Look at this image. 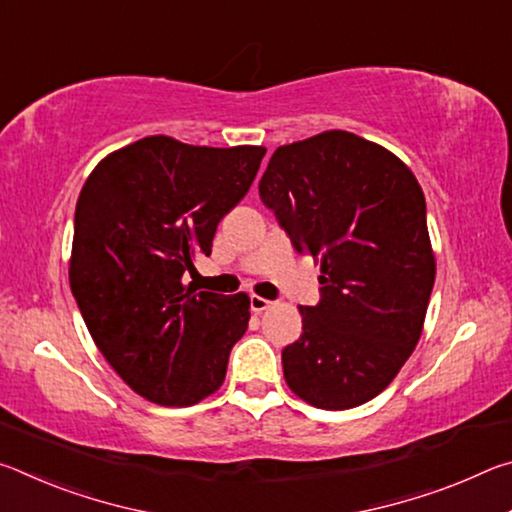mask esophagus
<instances>
[{
  "label": "esophagus",
  "mask_w": 512,
  "mask_h": 512,
  "mask_svg": "<svg viewBox=\"0 0 512 512\" xmlns=\"http://www.w3.org/2000/svg\"><path fill=\"white\" fill-rule=\"evenodd\" d=\"M271 305H273V302L262 298V296H250V309L257 311V314H262V311H266Z\"/></svg>",
  "instance_id": "esophagus-1"
}]
</instances>
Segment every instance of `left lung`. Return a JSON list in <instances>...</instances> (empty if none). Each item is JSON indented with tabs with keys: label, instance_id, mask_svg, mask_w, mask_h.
<instances>
[{
	"label": "left lung",
	"instance_id": "8db88e82",
	"mask_svg": "<svg viewBox=\"0 0 512 512\" xmlns=\"http://www.w3.org/2000/svg\"><path fill=\"white\" fill-rule=\"evenodd\" d=\"M259 198L323 273L284 379L316 409L366 404L411 357L436 280L418 180L384 146L325 131L271 155Z\"/></svg>",
	"mask_w": 512,
	"mask_h": 512
}]
</instances>
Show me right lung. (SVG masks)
<instances>
[{"mask_svg":"<svg viewBox=\"0 0 512 512\" xmlns=\"http://www.w3.org/2000/svg\"><path fill=\"white\" fill-rule=\"evenodd\" d=\"M264 146L153 135L103 158L74 214L69 287L103 357L146 400L192 406L219 391L248 329L246 293L198 291L185 275L253 185Z\"/></svg>","mask_w":512,"mask_h":512,"instance_id":"add662e5","label":"right lung"}]
</instances>
